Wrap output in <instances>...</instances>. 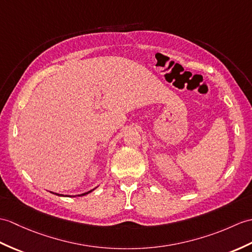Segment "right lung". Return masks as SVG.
I'll return each instance as SVG.
<instances>
[{
	"label": "right lung",
	"mask_w": 252,
	"mask_h": 252,
	"mask_svg": "<svg viewBox=\"0 0 252 252\" xmlns=\"http://www.w3.org/2000/svg\"><path fill=\"white\" fill-rule=\"evenodd\" d=\"M94 189H95V188H94ZM94 189H92V190L88 191V192H85V193H81V194H77V195H64V194H59V193H55V192H51V193H54V194H56V195H58V196H69V197H75V196H84V195L88 194V193H90L91 191H93Z\"/></svg>",
	"instance_id": "right-lung-1"
}]
</instances>
